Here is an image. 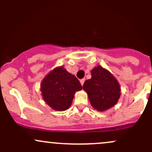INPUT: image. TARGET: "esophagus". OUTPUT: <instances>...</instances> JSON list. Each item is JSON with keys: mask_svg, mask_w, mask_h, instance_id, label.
<instances>
[{"mask_svg": "<svg viewBox=\"0 0 152 152\" xmlns=\"http://www.w3.org/2000/svg\"><path fill=\"white\" fill-rule=\"evenodd\" d=\"M84 82H85V79H81V80H80V83H81V85H82V86L84 85Z\"/></svg>", "mask_w": 152, "mask_h": 152, "instance_id": "esophagus-1", "label": "esophagus"}]
</instances>
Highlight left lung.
<instances>
[{
    "mask_svg": "<svg viewBox=\"0 0 152 152\" xmlns=\"http://www.w3.org/2000/svg\"><path fill=\"white\" fill-rule=\"evenodd\" d=\"M83 90L87 93L92 107L99 112L114 107L121 96V87L114 76L101 65L91 70V79L86 80Z\"/></svg>",
    "mask_w": 152,
    "mask_h": 152,
    "instance_id": "left-lung-1",
    "label": "left lung"
}]
</instances>
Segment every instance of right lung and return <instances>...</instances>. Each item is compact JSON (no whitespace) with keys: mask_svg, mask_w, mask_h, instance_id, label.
Segmentation results:
<instances>
[{"mask_svg":"<svg viewBox=\"0 0 152 152\" xmlns=\"http://www.w3.org/2000/svg\"><path fill=\"white\" fill-rule=\"evenodd\" d=\"M82 89L74 75L63 66L53 68L40 84L44 102L56 111H65L71 106L75 93Z\"/></svg>","mask_w":152,"mask_h":152,"instance_id":"1","label":"right lung"}]
</instances>
